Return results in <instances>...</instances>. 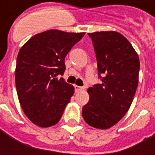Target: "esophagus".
<instances>
[{"label":"esophagus","instance_id":"34e87169","mask_svg":"<svg viewBox=\"0 0 155 155\" xmlns=\"http://www.w3.org/2000/svg\"><path fill=\"white\" fill-rule=\"evenodd\" d=\"M74 88H75V91H76V92H79V91H83V90H84V88H83V87L78 86V85H75Z\"/></svg>","mask_w":155,"mask_h":155}]
</instances>
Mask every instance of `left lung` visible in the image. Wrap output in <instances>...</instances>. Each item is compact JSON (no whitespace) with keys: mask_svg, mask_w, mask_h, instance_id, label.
Here are the masks:
<instances>
[{"mask_svg":"<svg viewBox=\"0 0 155 155\" xmlns=\"http://www.w3.org/2000/svg\"><path fill=\"white\" fill-rule=\"evenodd\" d=\"M88 34L92 39L103 83L87 90L90 100L82 114L90 126L108 129L130 108L139 82L140 60L130 42L121 33L102 31Z\"/></svg>","mask_w":155,"mask_h":155,"instance_id":"left-lung-1","label":"left lung"}]
</instances>
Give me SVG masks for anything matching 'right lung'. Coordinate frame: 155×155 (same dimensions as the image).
<instances>
[{"instance_id": "add662e5", "label": "right lung", "mask_w": 155, "mask_h": 155, "mask_svg": "<svg viewBox=\"0 0 155 155\" xmlns=\"http://www.w3.org/2000/svg\"><path fill=\"white\" fill-rule=\"evenodd\" d=\"M84 34L51 29L35 34L20 49L15 85L22 110L35 125L48 128L59 122L74 87L57 76L64 74V58Z\"/></svg>"}]
</instances>
